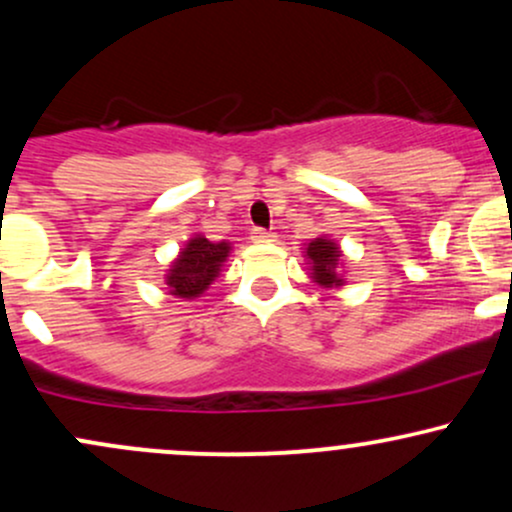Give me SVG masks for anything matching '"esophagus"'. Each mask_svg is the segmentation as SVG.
Listing matches in <instances>:
<instances>
[{"instance_id":"34e87169","label":"esophagus","mask_w":512,"mask_h":512,"mask_svg":"<svg viewBox=\"0 0 512 512\" xmlns=\"http://www.w3.org/2000/svg\"><path fill=\"white\" fill-rule=\"evenodd\" d=\"M252 243H272L274 236L269 231H264V228H252Z\"/></svg>"}]
</instances>
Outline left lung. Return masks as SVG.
I'll use <instances>...</instances> for the list:
<instances>
[{
  "instance_id": "obj_1",
  "label": "left lung",
  "mask_w": 512,
  "mask_h": 512,
  "mask_svg": "<svg viewBox=\"0 0 512 512\" xmlns=\"http://www.w3.org/2000/svg\"><path fill=\"white\" fill-rule=\"evenodd\" d=\"M303 250L305 260L310 264V279L317 286H322V289H339V286H344V255L337 240H332L330 236H320L310 240Z\"/></svg>"
}]
</instances>
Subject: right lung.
<instances>
[{"instance_id": "add662e5", "label": "right lung", "mask_w": 512, "mask_h": 512, "mask_svg": "<svg viewBox=\"0 0 512 512\" xmlns=\"http://www.w3.org/2000/svg\"><path fill=\"white\" fill-rule=\"evenodd\" d=\"M228 255H231L228 240L214 243V240L204 238L202 233L192 236L185 243V248L178 252V257L170 262L166 274L170 296L185 298V301L202 296L211 286V281L219 276Z\"/></svg>"}]
</instances>
